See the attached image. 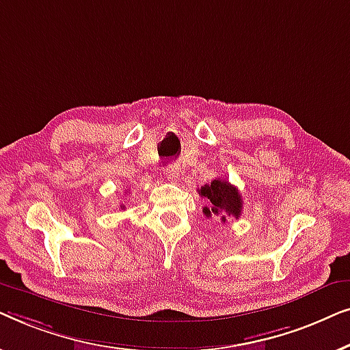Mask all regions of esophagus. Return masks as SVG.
I'll list each match as a JSON object with an SVG mask.
<instances>
[{"label": "esophagus", "mask_w": 350, "mask_h": 350, "mask_svg": "<svg viewBox=\"0 0 350 350\" xmlns=\"http://www.w3.org/2000/svg\"><path fill=\"white\" fill-rule=\"evenodd\" d=\"M165 174L171 182L179 180V168H177V166H173V165L168 166V168L165 170Z\"/></svg>", "instance_id": "obj_1"}]
</instances>
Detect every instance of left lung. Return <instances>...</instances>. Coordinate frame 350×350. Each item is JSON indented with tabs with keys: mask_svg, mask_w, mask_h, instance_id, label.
I'll list each match as a JSON object with an SVG mask.
<instances>
[{
	"mask_svg": "<svg viewBox=\"0 0 350 350\" xmlns=\"http://www.w3.org/2000/svg\"><path fill=\"white\" fill-rule=\"evenodd\" d=\"M198 193L209 200V206H204L203 214L206 217L220 215L225 224L226 217L239 219L243 211V200L241 193L234 185H231L225 179H214L211 184H206L198 190Z\"/></svg>",
	"mask_w": 350,
	"mask_h": 350,
	"instance_id": "left-lung-1",
	"label": "left lung"
}]
</instances>
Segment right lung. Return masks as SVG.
Wrapping results in <instances>:
<instances>
[{
	"label": "right lung",
	"instance_id": "add662e5",
	"mask_svg": "<svg viewBox=\"0 0 350 350\" xmlns=\"http://www.w3.org/2000/svg\"><path fill=\"white\" fill-rule=\"evenodd\" d=\"M120 208H125V206H120Z\"/></svg>",
	"mask_w": 350,
	"mask_h": 350
}]
</instances>
